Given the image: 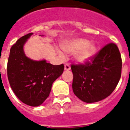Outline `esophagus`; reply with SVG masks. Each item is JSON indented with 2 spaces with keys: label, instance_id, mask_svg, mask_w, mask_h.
I'll return each mask as SVG.
<instances>
[{
  "label": "esophagus",
  "instance_id": "34e87169",
  "mask_svg": "<svg viewBox=\"0 0 130 130\" xmlns=\"http://www.w3.org/2000/svg\"><path fill=\"white\" fill-rule=\"evenodd\" d=\"M70 69H71V67H70L69 65H68V64L65 65V67H64V70H65V71H69Z\"/></svg>",
  "mask_w": 130,
  "mask_h": 130
}]
</instances>
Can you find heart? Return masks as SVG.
Here are the masks:
<instances>
[{
	"label": "heart",
	"mask_w": 130,
	"mask_h": 130,
	"mask_svg": "<svg viewBox=\"0 0 130 130\" xmlns=\"http://www.w3.org/2000/svg\"><path fill=\"white\" fill-rule=\"evenodd\" d=\"M65 51L69 54L76 53L75 58L81 63L90 61L95 56L97 51V46L93 42H90L86 39L76 38L67 42L63 45ZM61 57H63V53L59 52Z\"/></svg>",
	"instance_id": "heart-1"
}]
</instances>
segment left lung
I'll use <instances>...</instances> for the list:
<instances>
[{
	"label": "left lung",
	"instance_id": "obj_1",
	"mask_svg": "<svg viewBox=\"0 0 130 130\" xmlns=\"http://www.w3.org/2000/svg\"><path fill=\"white\" fill-rule=\"evenodd\" d=\"M73 90L78 98L88 103L109 96L120 80L121 55L115 44L105 46L84 65H72Z\"/></svg>",
	"mask_w": 130,
	"mask_h": 130
}]
</instances>
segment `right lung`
<instances>
[{
    "mask_svg": "<svg viewBox=\"0 0 130 130\" xmlns=\"http://www.w3.org/2000/svg\"><path fill=\"white\" fill-rule=\"evenodd\" d=\"M32 34L21 37L12 46L7 74L10 85L18 99L25 104L37 107L49 96L53 82L62 74L64 65H54L45 59L35 61L27 57L23 46Z\"/></svg>",
    "mask_w": 130,
    "mask_h": 130,
    "instance_id": "add662e5",
    "label": "right lung"
}]
</instances>
